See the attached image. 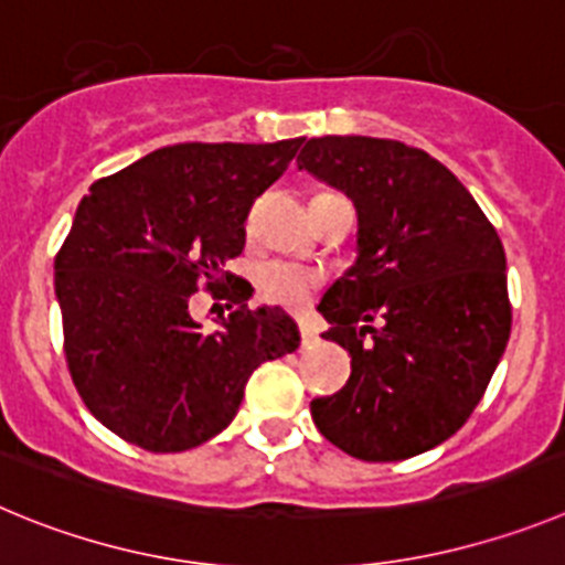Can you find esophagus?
Segmentation results:
<instances>
[{"mask_svg":"<svg viewBox=\"0 0 565 565\" xmlns=\"http://www.w3.org/2000/svg\"><path fill=\"white\" fill-rule=\"evenodd\" d=\"M298 332H301L303 345H309V343H315V340H318V327H315L312 320H303L301 327H298Z\"/></svg>","mask_w":565,"mask_h":565,"instance_id":"esophagus-1","label":"esophagus"}]
</instances>
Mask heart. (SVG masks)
<instances>
[{
  "mask_svg": "<svg viewBox=\"0 0 565 565\" xmlns=\"http://www.w3.org/2000/svg\"><path fill=\"white\" fill-rule=\"evenodd\" d=\"M323 276L312 267H301V264H267L258 273V289H262L264 301L276 303L284 309H298L307 307L312 301V295L318 292Z\"/></svg>",
  "mask_w": 565,
  "mask_h": 565,
  "instance_id": "1",
  "label": "heart"
}]
</instances>
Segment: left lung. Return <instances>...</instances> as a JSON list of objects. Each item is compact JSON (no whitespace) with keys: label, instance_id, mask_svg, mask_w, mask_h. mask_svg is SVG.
<instances>
[{"label":"left lung","instance_id":"obj_1","mask_svg":"<svg viewBox=\"0 0 565 565\" xmlns=\"http://www.w3.org/2000/svg\"><path fill=\"white\" fill-rule=\"evenodd\" d=\"M298 166L358 207V262L318 303L352 358L318 430L363 461H399L456 434L512 329L495 227L450 171L383 137H312Z\"/></svg>","mask_w":565,"mask_h":565}]
</instances>
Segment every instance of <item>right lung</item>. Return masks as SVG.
<instances>
[{
  "label": "right lung",
  "instance_id": "add662e5",
  "mask_svg": "<svg viewBox=\"0 0 565 565\" xmlns=\"http://www.w3.org/2000/svg\"><path fill=\"white\" fill-rule=\"evenodd\" d=\"M301 143H177L89 185L55 256V295L75 388L111 434L151 454L202 445L236 416L253 371L298 349L295 320L250 312V284L225 262ZM200 286L232 301L220 333L186 312Z\"/></svg>",
  "mask_w": 565,
  "mask_h": 565
}]
</instances>
